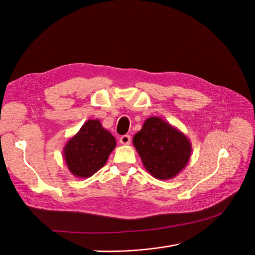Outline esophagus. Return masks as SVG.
I'll return each instance as SVG.
<instances>
[{"mask_svg": "<svg viewBox=\"0 0 255 255\" xmlns=\"http://www.w3.org/2000/svg\"><path fill=\"white\" fill-rule=\"evenodd\" d=\"M119 141H120V143H122V144L128 145V144L130 143V137H129L128 135H123V136L120 137Z\"/></svg>", "mask_w": 255, "mask_h": 255, "instance_id": "1", "label": "esophagus"}]
</instances>
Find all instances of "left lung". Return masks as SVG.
<instances>
[{"mask_svg":"<svg viewBox=\"0 0 255 255\" xmlns=\"http://www.w3.org/2000/svg\"><path fill=\"white\" fill-rule=\"evenodd\" d=\"M133 144L152 176L170 180L186 167L191 155L187 136L159 117L146 119Z\"/></svg>","mask_w":255,"mask_h":255,"instance_id":"1","label":"left lung"}]
</instances>
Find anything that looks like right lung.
<instances>
[{
    "label": "right lung",
    "mask_w": 255,
    "mask_h": 255,
    "mask_svg": "<svg viewBox=\"0 0 255 255\" xmlns=\"http://www.w3.org/2000/svg\"><path fill=\"white\" fill-rule=\"evenodd\" d=\"M115 137L98 119H89L64 146L65 163L76 177H90L100 170L116 148Z\"/></svg>",
    "instance_id": "1"
}]
</instances>
